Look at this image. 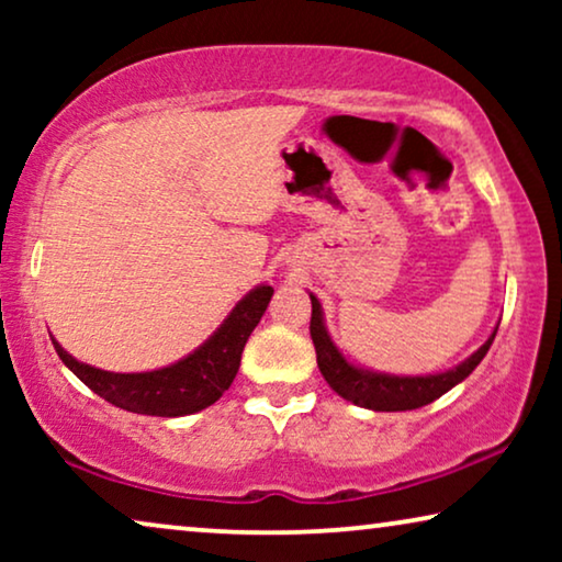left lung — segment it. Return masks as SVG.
<instances>
[{
	"label": "left lung",
	"instance_id": "1",
	"mask_svg": "<svg viewBox=\"0 0 562 562\" xmlns=\"http://www.w3.org/2000/svg\"><path fill=\"white\" fill-rule=\"evenodd\" d=\"M310 299H312L310 333H312L314 350H317V366L322 375H325V381L333 386L335 394H340L342 398H348V402L373 412L419 409V406L432 404L435 398L448 394L452 386H458L460 381H465L468 375L475 371V366H479L483 356L488 352L498 329L494 327V333H491L488 340L483 342L471 358H465L463 363L450 368V371L429 373V375H391V373L368 371V368H358L356 363H350V360L337 350V345L327 333L319 299L314 294H310Z\"/></svg>",
	"mask_w": 562,
	"mask_h": 562
}]
</instances>
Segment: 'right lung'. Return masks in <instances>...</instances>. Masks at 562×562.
<instances>
[{
  "mask_svg": "<svg viewBox=\"0 0 562 562\" xmlns=\"http://www.w3.org/2000/svg\"><path fill=\"white\" fill-rule=\"evenodd\" d=\"M271 286H256L227 314L210 340L179 363L145 373H112L79 363L50 337L58 358L87 383V386L120 409L150 417H183L212 406L235 381L245 342L263 317L271 302Z\"/></svg>",
  "mask_w": 562,
  "mask_h": 562,
  "instance_id": "1",
  "label": "right lung"
}]
</instances>
